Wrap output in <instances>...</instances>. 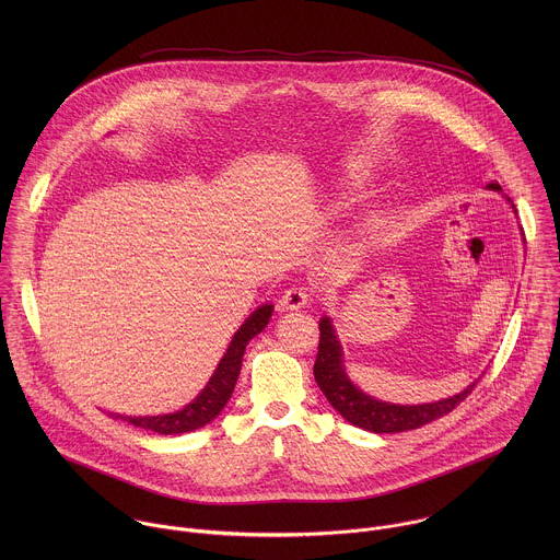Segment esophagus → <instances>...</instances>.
<instances>
[{
    "mask_svg": "<svg viewBox=\"0 0 560 560\" xmlns=\"http://www.w3.org/2000/svg\"><path fill=\"white\" fill-rule=\"evenodd\" d=\"M308 302H311V295H308L306 289H302V287H291V289H287V291L280 295V300H278V311H300V308L308 306Z\"/></svg>",
    "mask_w": 560,
    "mask_h": 560,
    "instance_id": "1",
    "label": "esophagus"
}]
</instances>
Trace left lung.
<instances>
[{
  "instance_id": "left-lung-1",
  "label": "left lung",
  "mask_w": 560,
  "mask_h": 560,
  "mask_svg": "<svg viewBox=\"0 0 560 560\" xmlns=\"http://www.w3.org/2000/svg\"><path fill=\"white\" fill-rule=\"evenodd\" d=\"M487 187L493 191H500L498 183H489ZM315 380L325 399L329 400V405L345 420L373 433H400V431L418 429L453 411L477 386L475 382L455 397L424 402V405H395V402L373 399L349 382L342 366V349L329 317H323L319 323V351L315 362Z\"/></svg>"
}]
</instances>
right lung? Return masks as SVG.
I'll list each match as a JSON object with an SVG mask.
<instances>
[{"label": "right lung", "instance_id": "1", "mask_svg": "<svg viewBox=\"0 0 560 560\" xmlns=\"http://www.w3.org/2000/svg\"><path fill=\"white\" fill-rule=\"evenodd\" d=\"M273 313L271 304H262L258 311H254L245 323L237 329V334L233 336L224 358L220 360L213 377L209 380L207 388L191 400L189 405H185L180 411L174 413H163V416H116L122 418L140 429L147 431H155L161 435H174V433H187L194 429H200L205 424H209L231 399L237 377L241 373V360H243V351L245 345L265 329V325L269 323V317Z\"/></svg>", "mask_w": 560, "mask_h": 560}]
</instances>
